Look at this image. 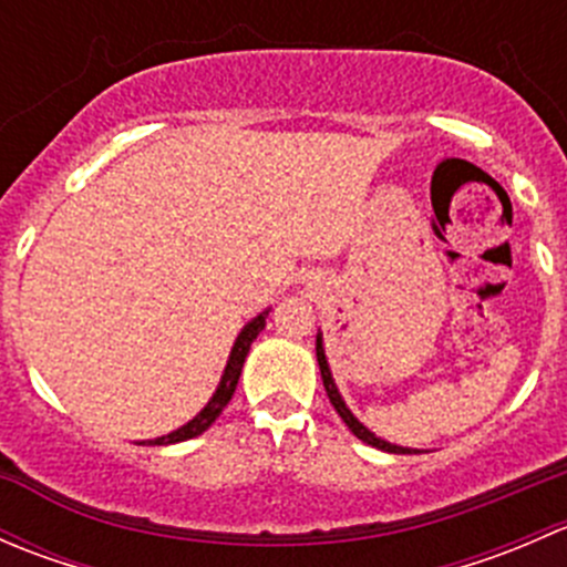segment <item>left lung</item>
<instances>
[{"label": "left lung", "mask_w": 567, "mask_h": 567, "mask_svg": "<svg viewBox=\"0 0 567 567\" xmlns=\"http://www.w3.org/2000/svg\"><path fill=\"white\" fill-rule=\"evenodd\" d=\"M316 353H318V364H320V379H323L326 394H329L331 405H334V411H337V414L342 416V422H346V425H348V431H351L353 436H357V439H362V442H364V444H370V447H379V450H384V453H422V450L400 447V444H392V442H386V439L375 436V433L370 431L368 425H362V422H359L357 416H353V411L348 409V405H346V400H342V394H340V390H337V384H334V375H331L329 359H326L323 334H320V331H318V337H316Z\"/></svg>", "instance_id": "8db88e82"}]
</instances>
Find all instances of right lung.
<instances>
[{
    "label": "right lung",
    "mask_w": 567,
    "mask_h": 567,
    "mask_svg": "<svg viewBox=\"0 0 567 567\" xmlns=\"http://www.w3.org/2000/svg\"><path fill=\"white\" fill-rule=\"evenodd\" d=\"M268 312H271V310H262L260 316L251 318L249 323L244 326L241 331H238L236 342H233V348H230V357H227L225 373H221L219 384H216V392L210 394V400L203 405V411H199V414H194L192 420L186 422V425H181V427H175V431H169L167 436L147 439V442H140V444H158V447H162V444L186 442V439L199 436V433L208 431V427L214 425L216 416H219L221 411H225V405L233 400V392H236L238 379H241V368H244V362H247V353H249L251 342H255L257 334H260V331L266 329Z\"/></svg>",
    "instance_id": "1"
}]
</instances>
